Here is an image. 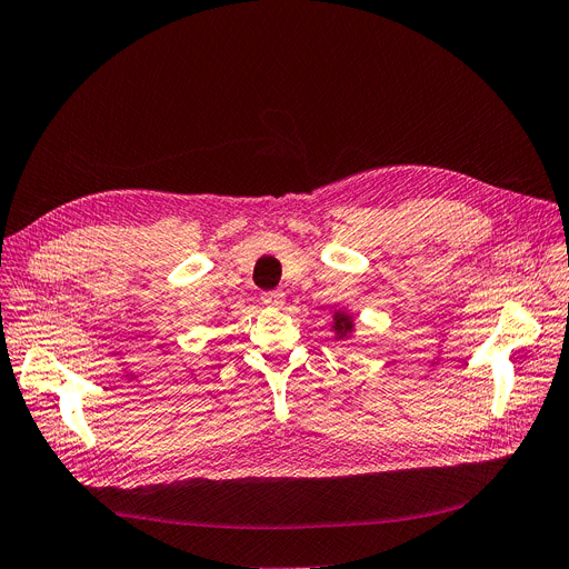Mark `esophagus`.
I'll return each instance as SVG.
<instances>
[{"mask_svg":"<svg viewBox=\"0 0 569 569\" xmlns=\"http://www.w3.org/2000/svg\"><path fill=\"white\" fill-rule=\"evenodd\" d=\"M283 302H286V296H283L281 290H269V292H264V296H262V305H267L271 309L283 307Z\"/></svg>","mask_w":569,"mask_h":569,"instance_id":"34e87169","label":"esophagus"}]
</instances>
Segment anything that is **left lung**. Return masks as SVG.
Returning <instances> with one entry per match:
<instances>
[{"instance_id": "8db88e82", "label": "left lung", "mask_w": 569, "mask_h": 569, "mask_svg": "<svg viewBox=\"0 0 569 569\" xmlns=\"http://www.w3.org/2000/svg\"><path fill=\"white\" fill-rule=\"evenodd\" d=\"M332 328L338 330L340 338H345V335L351 330V321H349V317H345V313H338V317H335V326Z\"/></svg>"}]
</instances>
